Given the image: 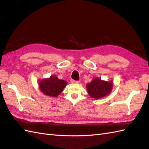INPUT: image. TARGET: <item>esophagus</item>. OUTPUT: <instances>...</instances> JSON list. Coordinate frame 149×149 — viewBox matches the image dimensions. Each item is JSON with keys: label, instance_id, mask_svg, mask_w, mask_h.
Here are the masks:
<instances>
[{"label": "esophagus", "instance_id": "34e87169", "mask_svg": "<svg viewBox=\"0 0 149 149\" xmlns=\"http://www.w3.org/2000/svg\"><path fill=\"white\" fill-rule=\"evenodd\" d=\"M71 83L72 84H79L80 82L79 81H75V80H71Z\"/></svg>", "mask_w": 149, "mask_h": 149}]
</instances>
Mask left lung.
Instances as JSON below:
<instances>
[{
	"mask_svg": "<svg viewBox=\"0 0 149 149\" xmlns=\"http://www.w3.org/2000/svg\"><path fill=\"white\" fill-rule=\"evenodd\" d=\"M113 86V82L112 80L107 81L102 80L99 77L94 78L90 83L86 85L89 96L96 100L104 98L110 94Z\"/></svg>",
	"mask_w": 149,
	"mask_h": 149,
	"instance_id": "obj_1",
	"label": "left lung"
}]
</instances>
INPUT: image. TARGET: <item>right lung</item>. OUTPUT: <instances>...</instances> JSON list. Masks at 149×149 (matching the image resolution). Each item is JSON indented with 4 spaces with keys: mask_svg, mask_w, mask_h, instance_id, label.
<instances>
[{
    "mask_svg": "<svg viewBox=\"0 0 149 149\" xmlns=\"http://www.w3.org/2000/svg\"><path fill=\"white\" fill-rule=\"evenodd\" d=\"M67 84V81L59 79L56 75H51L49 78L39 80L38 82L40 91L45 95L54 98L57 97L63 91Z\"/></svg>",
    "mask_w": 149,
    "mask_h": 149,
    "instance_id": "add662e5",
    "label": "right lung"
}]
</instances>
